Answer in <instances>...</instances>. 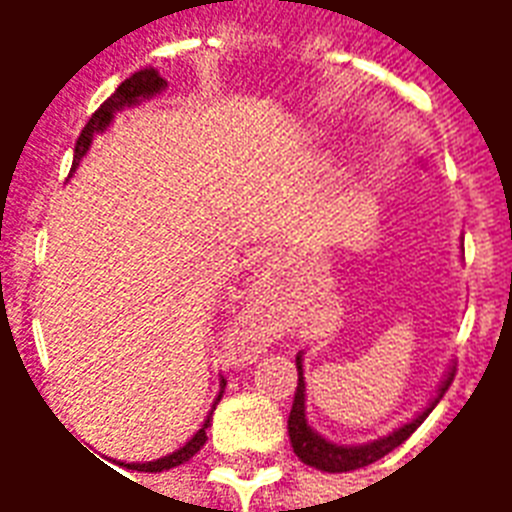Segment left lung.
<instances>
[{
    "mask_svg": "<svg viewBox=\"0 0 512 512\" xmlns=\"http://www.w3.org/2000/svg\"><path fill=\"white\" fill-rule=\"evenodd\" d=\"M296 370H299V386H296V397H293V408H290L288 417L290 447L299 455L301 463H307V466H315V469H321V472L332 474L354 472V469L370 466V463H376L378 458L389 455L395 447H400V444L425 422V417L436 408V403L444 397V392L450 389L452 378H455V365H452L450 370H447V376L441 378L439 389H436V395L430 397L428 406L422 408L417 417L408 419L400 428L392 430V433L378 436V439L373 441H365V444H337V441H329L326 436H321V433L307 422V384H304V359H301V354L296 356Z\"/></svg>",
    "mask_w": 512,
    "mask_h": 512,
    "instance_id": "1",
    "label": "left lung"
}]
</instances>
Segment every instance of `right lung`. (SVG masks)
I'll return each instance as SVG.
<instances>
[{
    "label": "right lung",
    "instance_id": "1",
    "mask_svg": "<svg viewBox=\"0 0 512 512\" xmlns=\"http://www.w3.org/2000/svg\"><path fill=\"white\" fill-rule=\"evenodd\" d=\"M161 90H167V82H164V79L158 76V71H153V68H145V71H136L134 76H128L126 82L120 84L115 93H112V98H106L104 104H101V109L90 117V123L84 126V131L79 134V139H76V150H73V169L79 167V161L87 156V150H90V145H93L95 134H104L106 128L112 126V120H115L117 112H123V109H128V106L142 104V101L153 98V95H158ZM219 386H222V389H219V397L213 400V408H216V403L222 400L224 378ZM213 408H211V414H213ZM211 414H208V419L202 422V428L197 430V433H194V436H191L180 450L169 452V455L158 458V461L120 463V466L134 469V472H167V469H175V466H180V463H186L189 458H194V455L200 452L202 444L208 441L205 430H208V425H211Z\"/></svg>",
    "mask_w": 512,
    "mask_h": 512
}]
</instances>
